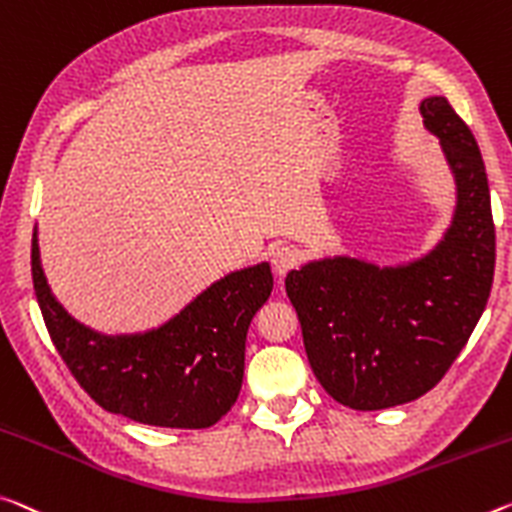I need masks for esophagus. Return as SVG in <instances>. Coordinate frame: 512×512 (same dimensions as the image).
<instances>
[{
	"instance_id": "34e87169",
	"label": "esophagus",
	"mask_w": 512,
	"mask_h": 512,
	"mask_svg": "<svg viewBox=\"0 0 512 512\" xmlns=\"http://www.w3.org/2000/svg\"><path fill=\"white\" fill-rule=\"evenodd\" d=\"M271 266L278 275H287L291 269L298 266V253L289 246H280L271 253Z\"/></svg>"
}]
</instances>
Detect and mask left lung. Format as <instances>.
I'll return each mask as SVG.
<instances>
[{
    "label": "left lung",
    "mask_w": 512,
    "mask_h": 512,
    "mask_svg": "<svg viewBox=\"0 0 512 512\" xmlns=\"http://www.w3.org/2000/svg\"><path fill=\"white\" fill-rule=\"evenodd\" d=\"M419 109L458 184L456 216L440 246L387 269L321 259L285 280L314 376L353 410L394 408L440 383L492 289L494 221L481 150L446 97H426Z\"/></svg>",
    "instance_id": "obj_1"
}]
</instances>
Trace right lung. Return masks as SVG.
Here are the masks:
<instances>
[{
  "label": "right lung",
  "mask_w": 512,
  "mask_h": 512,
  "mask_svg": "<svg viewBox=\"0 0 512 512\" xmlns=\"http://www.w3.org/2000/svg\"><path fill=\"white\" fill-rule=\"evenodd\" d=\"M31 275L47 332L84 392L113 415L164 428H209L232 408L248 326L273 289L271 266H250L214 282L157 330L107 337L52 296L36 232Z\"/></svg>",
  "instance_id": "right-lung-1"
}]
</instances>
